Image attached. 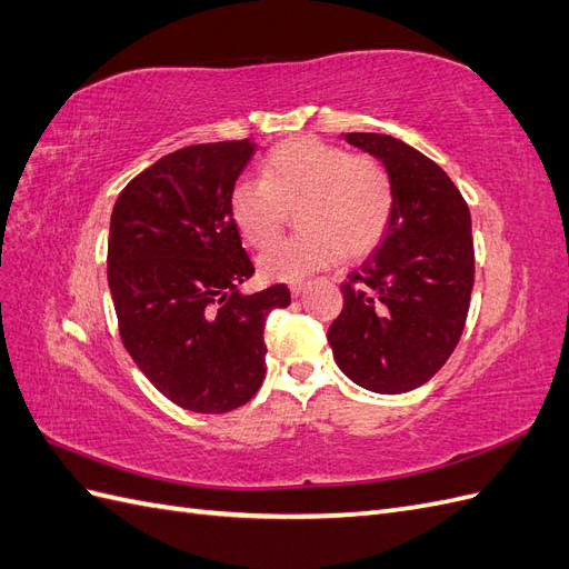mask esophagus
Returning <instances> with one entry per match:
<instances>
[{
  "mask_svg": "<svg viewBox=\"0 0 569 569\" xmlns=\"http://www.w3.org/2000/svg\"><path fill=\"white\" fill-rule=\"evenodd\" d=\"M306 289H308V282H291V284H289L291 297H301Z\"/></svg>",
  "mask_w": 569,
  "mask_h": 569,
  "instance_id": "obj_1",
  "label": "esophagus"
}]
</instances>
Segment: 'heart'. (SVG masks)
I'll return each mask as SVG.
<instances>
[{"mask_svg": "<svg viewBox=\"0 0 569 569\" xmlns=\"http://www.w3.org/2000/svg\"><path fill=\"white\" fill-rule=\"evenodd\" d=\"M291 211L301 232L258 258L268 280L297 282L341 256L370 253L391 222L393 182L372 157L297 137L268 153L261 180L239 182L230 194L234 226L256 249L278 242Z\"/></svg>", "mask_w": 569, "mask_h": 569, "instance_id": "obj_1", "label": "heart"}]
</instances>
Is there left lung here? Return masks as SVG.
I'll return each instance as SVG.
<instances>
[{"label": "left lung", "mask_w": 569, "mask_h": 569, "mask_svg": "<svg viewBox=\"0 0 569 569\" xmlns=\"http://www.w3.org/2000/svg\"><path fill=\"white\" fill-rule=\"evenodd\" d=\"M341 137L389 170L393 213L380 244L341 284L343 308L327 341L351 382L403 393L432 380L462 335L475 284L470 209L418 149L377 132Z\"/></svg>", "instance_id": "left-lung-1"}]
</instances>
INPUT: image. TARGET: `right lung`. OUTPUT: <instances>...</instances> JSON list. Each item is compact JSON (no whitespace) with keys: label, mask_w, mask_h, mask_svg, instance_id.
<instances>
[{"label":"right lung","mask_w":569,"mask_h":569,"mask_svg":"<svg viewBox=\"0 0 569 569\" xmlns=\"http://www.w3.org/2000/svg\"><path fill=\"white\" fill-rule=\"evenodd\" d=\"M253 140L168 153L118 194L107 274L134 366L192 412L244 406L266 377L263 327L284 284L244 295L253 266L230 213Z\"/></svg>","instance_id":"add662e5"}]
</instances>
